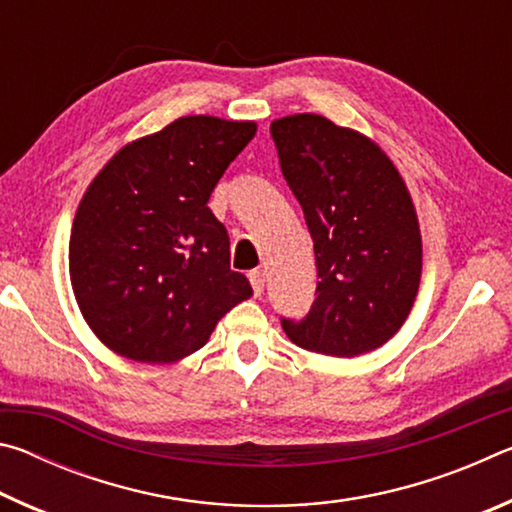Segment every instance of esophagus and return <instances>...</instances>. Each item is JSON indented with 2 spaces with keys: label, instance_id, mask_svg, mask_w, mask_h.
Returning <instances> with one entry per match:
<instances>
[{
  "label": "esophagus",
  "instance_id": "34e87169",
  "mask_svg": "<svg viewBox=\"0 0 512 512\" xmlns=\"http://www.w3.org/2000/svg\"><path fill=\"white\" fill-rule=\"evenodd\" d=\"M248 277H250V284H253L255 296H262L264 284H266V273L262 271V268H255V271L248 273Z\"/></svg>",
  "mask_w": 512,
  "mask_h": 512
}]
</instances>
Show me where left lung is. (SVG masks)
I'll list each match as a JSON object with an SVG mask.
<instances>
[{
	"label": "left lung",
	"instance_id": "8db88e82",
	"mask_svg": "<svg viewBox=\"0 0 512 512\" xmlns=\"http://www.w3.org/2000/svg\"><path fill=\"white\" fill-rule=\"evenodd\" d=\"M282 176L305 212L316 300L282 320L289 339L327 357H357L402 327L420 287L422 239L409 189L375 142L320 115L275 119Z\"/></svg>",
	"mask_w": 512,
	"mask_h": 512
}]
</instances>
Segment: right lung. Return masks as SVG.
Masks as SVG:
<instances>
[{
	"mask_svg": "<svg viewBox=\"0 0 512 512\" xmlns=\"http://www.w3.org/2000/svg\"><path fill=\"white\" fill-rule=\"evenodd\" d=\"M253 121L180 117L121 149L85 192L69 277L92 332L121 357L169 363L203 348L253 287L207 201Z\"/></svg>",
	"mask_w": 512,
	"mask_h": 512,
	"instance_id": "1",
	"label": "right lung"
}]
</instances>
